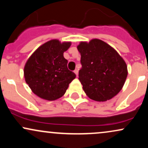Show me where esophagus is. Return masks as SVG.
I'll list each match as a JSON object with an SVG mask.
<instances>
[{"label": "esophagus", "instance_id": "obj_1", "mask_svg": "<svg viewBox=\"0 0 148 148\" xmlns=\"http://www.w3.org/2000/svg\"><path fill=\"white\" fill-rule=\"evenodd\" d=\"M74 72L76 74V76H78V74H79V70H78V69H75V70L74 71Z\"/></svg>", "mask_w": 148, "mask_h": 148}]
</instances>
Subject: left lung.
<instances>
[{
    "mask_svg": "<svg viewBox=\"0 0 148 148\" xmlns=\"http://www.w3.org/2000/svg\"><path fill=\"white\" fill-rule=\"evenodd\" d=\"M82 67L79 79L89 98L97 101L111 99L121 90L127 76L123 58L106 42L97 39L77 47Z\"/></svg>",
    "mask_w": 148,
    "mask_h": 148,
    "instance_id": "1",
    "label": "left lung"
}]
</instances>
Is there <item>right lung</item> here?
Segmentation results:
<instances>
[{
	"mask_svg": "<svg viewBox=\"0 0 148 148\" xmlns=\"http://www.w3.org/2000/svg\"><path fill=\"white\" fill-rule=\"evenodd\" d=\"M70 42L61 44L53 40L39 47L24 67L25 82L35 95L47 100H55L65 93L76 74L67 68L63 53Z\"/></svg>",
	"mask_w": 148,
	"mask_h": 148,
	"instance_id": "1",
	"label": "right lung"
}]
</instances>
